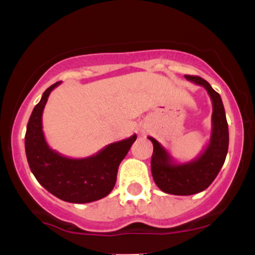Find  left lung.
Here are the masks:
<instances>
[{
	"label": "left lung",
	"mask_w": 255,
	"mask_h": 255,
	"mask_svg": "<svg viewBox=\"0 0 255 255\" xmlns=\"http://www.w3.org/2000/svg\"><path fill=\"white\" fill-rule=\"evenodd\" d=\"M187 80L203 86L212 101V130L210 142L194 160L176 163L168 151L154 137L151 171L157 187L168 194L192 195L203 192L213 182L224 164L229 146V130L225 111L219 93L203 78L184 75Z\"/></svg>",
	"instance_id": "left-lung-1"
}]
</instances>
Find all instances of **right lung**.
Instances as JSON below:
<instances>
[{"label":"right lung","instance_id":"add662e5","mask_svg":"<svg viewBox=\"0 0 255 255\" xmlns=\"http://www.w3.org/2000/svg\"><path fill=\"white\" fill-rule=\"evenodd\" d=\"M60 84L46 89L32 111L25 135L26 157L32 174L52 195L67 203H92L113 191L120 163L136 140V134L86 158H68L52 150L44 136L42 116L49 95Z\"/></svg>","mask_w":255,"mask_h":255}]
</instances>
